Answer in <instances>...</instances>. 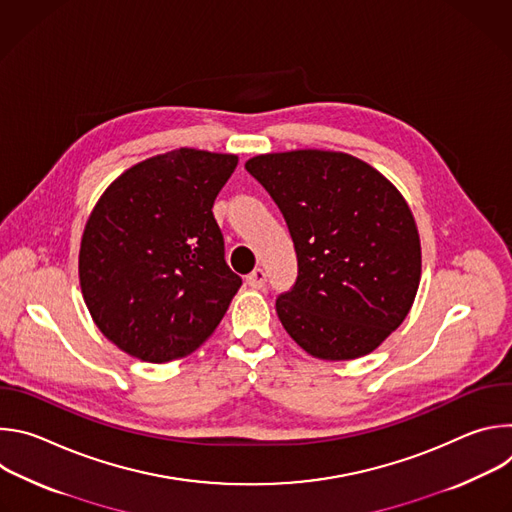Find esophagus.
<instances>
[{
  "mask_svg": "<svg viewBox=\"0 0 512 512\" xmlns=\"http://www.w3.org/2000/svg\"><path fill=\"white\" fill-rule=\"evenodd\" d=\"M267 283V273L263 269H255L247 275V285L253 289H261Z\"/></svg>",
  "mask_w": 512,
  "mask_h": 512,
  "instance_id": "esophagus-1",
  "label": "esophagus"
}]
</instances>
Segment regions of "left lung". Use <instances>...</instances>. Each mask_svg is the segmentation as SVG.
<instances>
[{"label": "left lung", "instance_id": "obj_1", "mask_svg": "<svg viewBox=\"0 0 512 512\" xmlns=\"http://www.w3.org/2000/svg\"><path fill=\"white\" fill-rule=\"evenodd\" d=\"M245 170L281 210L298 255L296 283L275 300L287 334L324 360L373 352L419 287L421 245L405 198L340 152L265 154Z\"/></svg>", "mask_w": 512, "mask_h": 512}]
</instances>
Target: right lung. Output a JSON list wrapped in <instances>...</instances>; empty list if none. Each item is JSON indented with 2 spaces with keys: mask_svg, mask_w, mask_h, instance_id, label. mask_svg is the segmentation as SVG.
<instances>
[{
  "mask_svg": "<svg viewBox=\"0 0 512 512\" xmlns=\"http://www.w3.org/2000/svg\"><path fill=\"white\" fill-rule=\"evenodd\" d=\"M237 156L174 150L121 174L93 208L79 257L85 304L123 352L168 362L198 348L243 279L212 204Z\"/></svg>",
  "mask_w": 512,
  "mask_h": 512,
  "instance_id": "obj_1",
  "label": "right lung"
}]
</instances>
